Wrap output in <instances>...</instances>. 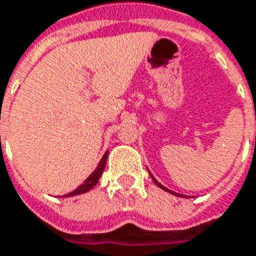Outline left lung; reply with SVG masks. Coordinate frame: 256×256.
Segmentation results:
<instances>
[{
  "instance_id": "8db88e82",
  "label": "left lung",
  "mask_w": 256,
  "mask_h": 256,
  "mask_svg": "<svg viewBox=\"0 0 256 256\" xmlns=\"http://www.w3.org/2000/svg\"><path fill=\"white\" fill-rule=\"evenodd\" d=\"M148 172H150V170H148ZM150 175H151V178H152V181L155 182V184H156V185H158V186H160L161 190H164V191H166V192H170V194H172V195H176V196H182L181 194H176V192H174V191H171V190H168V188H165V186H164L162 184H160V182H158V181H156V180H155V178H154L152 174H151V172H150Z\"/></svg>"
}]
</instances>
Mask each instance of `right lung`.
<instances>
[{"label":"right lung","mask_w":256,"mask_h":256,"mask_svg":"<svg viewBox=\"0 0 256 256\" xmlns=\"http://www.w3.org/2000/svg\"><path fill=\"white\" fill-rule=\"evenodd\" d=\"M106 158H108V151L104 154V156L101 158V161L98 164V166L95 168V171L85 180L76 190H74L72 192H70V194H66L64 196H75V195H81V194H85V192H88L92 186H95L98 181H100V178H101V175H102L104 170H105V164H106Z\"/></svg>","instance_id":"right-lung-1"}]
</instances>
